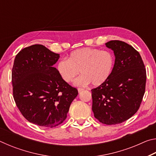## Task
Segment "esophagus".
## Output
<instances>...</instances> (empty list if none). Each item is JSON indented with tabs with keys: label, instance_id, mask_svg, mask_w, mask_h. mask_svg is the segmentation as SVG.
<instances>
[{
	"label": "esophagus",
	"instance_id": "obj_1",
	"mask_svg": "<svg viewBox=\"0 0 156 156\" xmlns=\"http://www.w3.org/2000/svg\"><path fill=\"white\" fill-rule=\"evenodd\" d=\"M83 90H84V89H83V88H78V93H80V92H81L82 91H83Z\"/></svg>",
	"mask_w": 156,
	"mask_h": 156
}]
</instances>
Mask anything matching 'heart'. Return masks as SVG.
Listing matches in <instances>:
<instances>
[{"label":"heart","mask_w":156,"mask_h":156,"mask_svg":"<svg viewBox=\"0 0 156 156\" xmlns=\"http://www.w3.org/2000/svg\"><path fill=\"white\" fill-rule=\"evenodd\" d=\"M115 65V57L108 50L84 47L72 51L68 60H60L57 71L63 80L72 83L79 73H82L75 84L87 86L90 83L98 87L109 80Z\"/></svg>","instance_id":"heart-1"}]
</instances>
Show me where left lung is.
Instances as JSON below:
<instances>
[{
  "instance_id": "obj_1",
  "label": "left lung",
  "mask_w": 156,
  "mask_h": 156,
  "mask_svg": "<svg viewBox=\"0 0 156 156\" xmlns=\"http://www.w3.org/2000/svg\"><path fill=\"white\" fill-rule=\"evenodd\" d=\"M113 51L115 65L106 83L91 89L92 111L107 125L125 122L138 110L144 94L146 69L139 53L125 42L105 43Z\"/></svg>"
}]
</instances>
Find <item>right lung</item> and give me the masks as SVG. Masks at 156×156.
<instances>
[{
    "instance_id": "1",
    "label": "right lung",
    "mask_w": 156,
    "mask_h": 156,
    "mask_svg": "<svg viewBox=\"0 0 156 156\" xmlns=\"http://www.w3.org/2000/svg\"><path fill=\"white\" fill-rule=\"evenodd\" d=\"M59 58L42 44H34L19 51L12 68L16 106L29 122L44 127L62 123L78 94L54 67Z\"/></svg>"
}]
</instances>
